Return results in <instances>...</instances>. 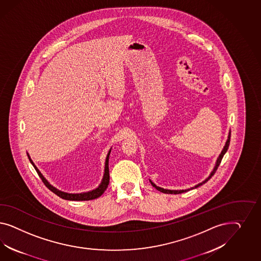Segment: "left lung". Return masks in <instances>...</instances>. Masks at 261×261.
<instances>
[{
	"instance_id": "8db88e82",
	"label": "left lung",
	"mask_w": 261,
	"mask_h": 261,
	"mask_svg": "<svg viewBox=\"0 0 261 261\" xmlns=\"http://www.w3.org/2000/svg\"><path fill=\"white\" fill-rule=\"evenodd\" d=\"M229 141H230V131L229 132V135H228V140H227V142L225 143V146L223 147V150L221 151V153H220V155H219V157L217 158L216 160V163H215V166H214V169H213V171L211 172L210 174V176L205 179L203 182H199L197 184L196 186H194V187H192V188H190V189H187V190H166V189H163V188H160L158 186H156L154 182H152L151 180H149L151 182V185L156 189V190H159V191H161V192H163V193H167V194H179V193H182V192H186V191H189L190 190H193V189H196L198 187H200V186H202L203 184H205L206 182V181H208L211 178H212V176L215 173V171L217 170V168H218V166L220 165V163H221L222 158L224 157V155H225V153L228 151V148H229Z\"/></svg>"
}]
</instances>
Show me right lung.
Returning a JSON list of instances; mask_svg holds the SVG:
<instances>
[{
    "label": "right lung",
    "mask_w": 261,
    "mask_h": 261,
    "mask_svg": "<svg viewBox=\"0 0 261 261\" xmlns=\"http://www.w3.org/2000/svg\"><path fill=\"white\" fill-rule=\"evenodd\" d=\"M111 149H112V148H110V150L108 151V154H107V156H106L105 167H104V174H103L102 180H101V182L99 184V186H98L96 189H95V190H90V191H87V192H80V193H69V192H65V191L59 190L58 189H56V187L51 186L49 182H47V179L43 176V174L40 172V170L37 168V166L34 165V163L32 162L30 154H29V153H27V154H28V157L30 159V162L32 163V165L33 166V167L35 168L36 172L39 175L41 180L46 185V187H47L48 190H50V191H53L54 193H56L57 196H59V197L62 198V199H65V200H70V201H88V200H93V199H95V198H98L99 196H101L103 193H104V191L108 188L109 181H110L109 166H108V164H109V156H110Z\"/></svg>",
    "instance_id": "obj_1"
}]
</instances>
